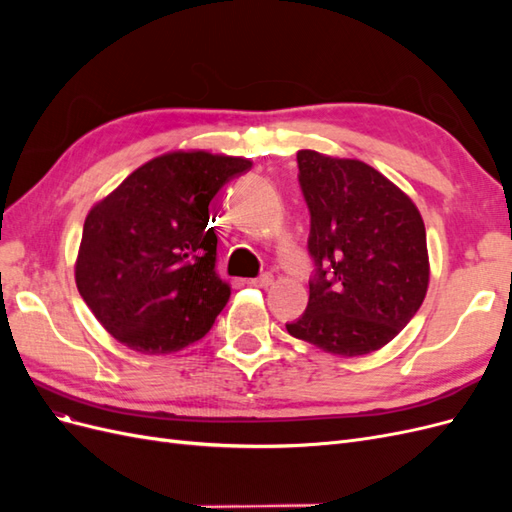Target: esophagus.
Masks as SVG:
<instances>
[{
    "label": "esophagus",
    "mask_w": 512,
    "mask_h": 512,
    "mask_svg": "<svg viewBox=\"0 0 512 512\" xmlns=\"http://www.w3.org/2000/svg\"><path fill=\"white\" fill-rule=\"evenodd\" d=\"M247 284L254 286V288H269L273 284V275L262 273L260 277H254V280H247Z\"/></svg>",
    "instance_id": "obj_1"
}]
</instances>
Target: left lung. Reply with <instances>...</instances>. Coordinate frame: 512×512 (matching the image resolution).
<instances>
[{"mask_svg":"<svg viewBox=\"0 0 512 512\" xmlns=\"http://www.w3.org/2000/svg\"><path fill=\"white\" fill-rule=\"evenodd\" d=\"M299 183L312 215L305 314L286 329L324 352L380 350L414 318L429 286L427 235L412 198L361 160L301 149Z\"/></svg>","mask_w":512,"mask_h":512,"instance_id":"left-lung-1","label":"left lung"}]
</instances>
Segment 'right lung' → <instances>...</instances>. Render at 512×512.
<instances>
[{
    "instance_id": "right-lung-1",
    "label": "right lung",
    "mask_w": 512,
    "mask_h": 512,
    "mask_svg": "<svg viewBox=\"0 0 512 512\" xmlns=\"http://www.w3.org/2000/svg\"><path fill=\"white\" fill-rule=\"evenodd\" d=\"M250 166L203 149L168 151L89 209L74 280L119 344L170 354L207 335L230 299V284L215 271L211 200Z\"/></svg>"
}]
</instances>
